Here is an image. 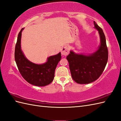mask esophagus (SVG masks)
I'll return each instance as SVG.
<instances>
[{
    "label": "esophagus",
    "instance_id": "1",
    "mask_svg": "<svg viewBox=\"0 0 121 121\" xmlns=\"http://www.w3.org/2000/svg\"><path fill=\"white\" fill-rule=\"evenodd\" d=\"M69 47L67 46H65L64 47H63V48L61 49V54L63 55V56H66L67 55H68V54L69 53Z\"/></svg>",
    "mask_w": 121,
    "mask_h": 121
}]
</instances>
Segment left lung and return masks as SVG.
Wrapping results in <instances>:
<instances>
[{
	"label": "left lung",
	"mask_w": 121,
	"mask_h": 121,
	"mask_svg": "<svg viewBox=\"0 0 121 121\" xmlns=\"http://www.w3.org/2000/svg\"><path fill=\"white\" fill-rule=\"evenodd\" d=\"M94 25L100 37L98 49L87 55L76 53L71 50L67 56L72 77L78 84H89L95 81L104 72L108 62V50L104 34L95 22Z\"/></svg>",
	"instance_id": "left-lung-1"
}]
</instances>
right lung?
<instances>
[{
    "label": "right lung",
    "mask_w": 121,
    "mask_h": 121,
    "mask_svg": "<svg viewBox=\"0 0 121 121\" xmlns=\"http://www.w3.org/2000/svg\"><path fill=\"white\" fill-rule=\"evenodd\" d=\"M19 32L15 47L14 58L21 75L29 83L36 86H44L52 83L55 69L61 59L60 52L47 58L45 63L36 64L28 60L21 49L22 32Z\"/></svg>",
    "instance_id": "obj_1"
}]
</instances>
